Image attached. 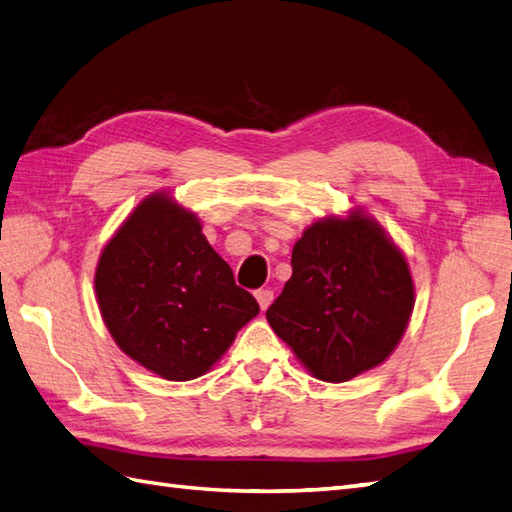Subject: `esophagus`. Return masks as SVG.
Returning <instances> with one entry per match:
<instances>
[{
	"label": "esophagus",
	"instance_id": "1",
	"mask_svg": "<svg viewBox=\"0 0 512 512\" xmlns=\"http://www.w3.org/2000/svg\"><path fill=\"white\" fill-rule=\"evenodd\" d=\"M256 299H258L260 308L267 310V308L271 306V302H273V291H269V289H260V291H256Z\"/></svg>",
	"mask_w": 512,
	"mask_h": 512
}]
</instances>
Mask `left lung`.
<instances>
[{
  "instance_id": "obj_1",
  "label": "left lung",
  "mask_w": 512,
  "mask_h": 512,
  "mask_svg": "<svg viewBox=\"0 0 512 512\" xmlns=\"http://www.w3.org/2000/svg\"><path fill=\"white\" fill-rule=\"evenodd\" d=\"M291 267L267 321L310 376L347 382L395 352L415 284L402 249L363 208L310 223Z\"/></svg>"
}]
</instances>
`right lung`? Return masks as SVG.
<instances>
[{
  "instance_id": "obj_1",
  "label": "right lung",
  "mask_w": 512,
  "mask_h": 512,
  "mask_svg": "<svg viewBox=\"0 0 512 512\" xmlns=\"http://www.w3.org/2000/svg\"><path fill=\"white\" fill-rule=\"evenodd\" d=\"M95 295L119 350L173 382L213 369L260 310L169 191L141 199L104 245Z\"/></svg>"
}]
</instances>
